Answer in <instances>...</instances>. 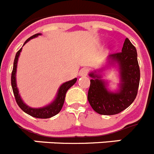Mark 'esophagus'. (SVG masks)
<instances>
[{
  "mask_svg": "<svg viewBox=\"0 0 154 154\" xmlns=\"http://www.w3.org/2000/svg\"><path fill=\"white\" fill-rule=\"evenodd\" d=\"M79 75L80 76H86L88 75V70L86 69H82L79 71Z\"/></svg>",
  "mask_w": 154,
  "mask_h": 154,
  "instance_id": "esophagus-1",
  "label": "esophagus"
}]
</instances>
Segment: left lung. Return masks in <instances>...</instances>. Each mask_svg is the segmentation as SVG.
<instances>
[{
	"instance_id": "1",
	"label": "left lung",
	"mask_w": 154,
	"mask_h": 154,
	"mask_svg": "<svg viewBox=\"0 0 154 154\" xmlns=\"http://www.w3.org/2000/svg\"><path fill=\"white\" fill-rule=\"evenodd\" d=\"M109 63L119 65L120 83L119 89L112 92L106 89V82L96 72L89 73L92 77L88 92V100L97 113L115 115L126 109L133 103L138 92L140 72L137 61L136 48L126 38L122 51L108 57Z\"/></svg>"
}]
</instances>
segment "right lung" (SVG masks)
Here are the masks:
<instances>
[{"label":"right lung","mask_w":154,"mask_h":154,"mask_svg":"<svg viewBox=\"0 0 154 154\" xmlns=\"http://www.w3.org/2000/svg\"><path fill=\"white\" fill-rule=\"evenodd\" d=\"M42 35L41 33L35 34V35L30 37L29 38L27 39V40L25 41L24 45L26 44L27 42L29 40L34 38H36V37H38V35ZM21 49H22V48H21V49L19 50L17 52V54H16L15 58H14V61L13 70H12L11 72V86L16 102H17L19 107H20L24 112H26L27 114L31 116H33V117L40 118V119H48V118L52 117V116H55L56 114H58V112L61 111L62 106H63L64 102H65V94L67 92L68 89H69V88H71V87L72 86V85L75 83L76 81H77V79L75 78L74 79L70 80V81L66 82L62 84L60 86V88H59V89H58L57 96L56 97H55V99L51 103V104L48 105V106H46L45 107H42V108L38 109L29 107L22 101V99H21V96H20V95H19L18 93V89H17V83H16V70H17V60H18V57L21 51Z\"/></svg>","instance_id":"1"}]
</instances>
